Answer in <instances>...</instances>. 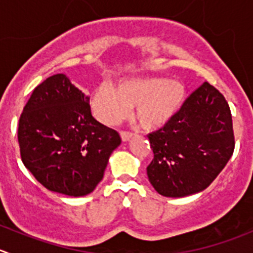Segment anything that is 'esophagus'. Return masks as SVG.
<instances>
[{"label": "esophagus", "instance_id": "esophagus-1", "mask_svg": "<svg viewBox=\"0 0 253 253\" xmlns=\"http://www.w3.org/2000/svg\"><path fill=\"white\" fill-rule=\"evenodd\" d=\"M132 136H133V133H131V132L121 131V138H122V141H124V142L129 141V139L132 138Z\"/></svg>", "mask_w": 253, "mask_h": 253}]
</instances>
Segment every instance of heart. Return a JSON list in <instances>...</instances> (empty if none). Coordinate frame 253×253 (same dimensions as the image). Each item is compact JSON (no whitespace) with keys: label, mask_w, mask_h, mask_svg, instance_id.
<instances>
[{"label":"heart","mask_w":253,"mask_h":253,"mask_svg":"<svg viewBox=\"0 0 253 253\" xmlns=\"http://www.w3.org/2000/svg\"><path fill=\"white\" fill-rule=\"evenodd\" d=\"M185 87L163 78L126 79L112 87L101 84L91 95V109L100 122L116 125L134 107V120L147 131L167 126L180 111Z\"/></svg>","instance_id":"b5f03b06"}]
</instances>
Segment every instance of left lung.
<instances>
[{
    "mask_svg": "<svg viewBox=\"0 0 253 253\" xmlns=\"http://www.w3.org/2000/svg\"><path fill=\"white\" fill-rule=\"evenodd\" d=\"M153 159L149 181L163 197L181 198L207 189L235 148L231 111L224 95L204 83L167 126L148 134Z\"/></svg>",
    "mask_w": 253,
    "mask_h": 253,
    "instance_id": "8db88e82",
    "label": "left lung"
}]
</instances>
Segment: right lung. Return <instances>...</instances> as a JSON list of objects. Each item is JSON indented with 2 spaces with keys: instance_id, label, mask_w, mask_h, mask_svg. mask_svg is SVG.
<instances>
[{
  "instance_id": "add662e5",
  "label": "right lung",
  "mask_w": 253,
  "mask_h": 253,
  "mask_svg": "<svg viewBox=\"0 0 253 253\" xmlns=\"http://www.w3.org/2000/svg\"><path fill=\"white\" fill-rule=\"evenodd\" d=\"M24 167L48 190L84 197L101 181L119 132L92 117L89 97L55 74L32 92L19 117Z\"/></svg>"
}]
</instances>
